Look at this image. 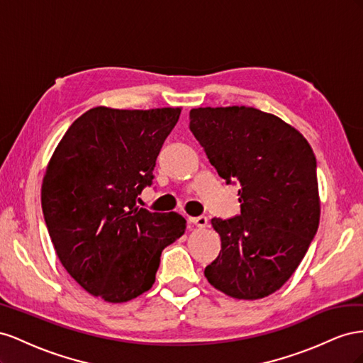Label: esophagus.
Returning a JSON list of instances; mask_svg holds the SVG:
<instances>
[{"label":"esophagus","mask_w":363,"mask_h":363,"mask_svg":"<svg viewBox=\"0 0 363 363\" xmlns=\"http://www.w3.org/2000/svg\"><path fill=\"white\" fill-rule=\"evenodd\" d=\"M190 223H193L194 226L198 228H205L206 225H208V219H206L205 216H199V217H190Z\"/></svg>","instance_id":"esophagus-1"}]
</instances>
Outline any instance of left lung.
I'll return each instance as SVG.
<instances>
[{
    "mask_svg": "<svg viewBox=\"0 0 363 363\" xmlns=\"http://www.w3.org/2000/svg\"><path fill=\"white\" fill-rule=\"evenodd\" d=\"M190 130L226 184H240V216L211 219L222 250L205 267L237 299L277 292L304 258L319 226L316 158L307 140L255 108H196Z\"/></svg>",
    "mask_w": 363,
    "mask_h": 363,
    "instance_id": "1",
    "label": "left lung"
}]
</instances>
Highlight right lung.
Returning a JSON list of instances; mask_svg holds the SVG:
<instances>
[{
    "label": "right lung",
    "instance_id": "obj_1",
    "mask_svg": "<svg viewBox=\"0 0 363 363\" xmlns=\"http://www.w3.org/2000/svg\"><path fill=\"white\" fill-rule=\"evenodd\" d=\"M179 116L181 108H92L47 165L40 202L55 251L86 292L108 303L147 292L162 250L187 228L178 213L137 205Z\"/></svg>",
    "mask_w": 363,
    "mask_h": 363
}]
</instances>
